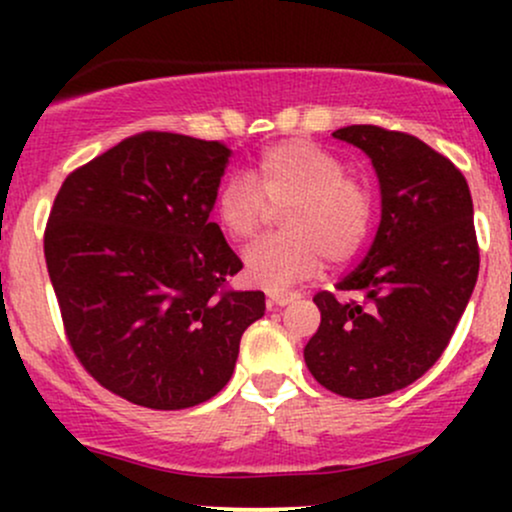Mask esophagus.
Wrapping results in <instances>:
<instances>
[{
    "mask_svg": "<svg viewBox=\"0 0 512 512\" xmlns=\"http://www.w3.org/2000/svg\"><path fill=\"white\" fill-rule=\"evenodd\" d=\"M291 301V293L289 291H284V289H272V291H267V303H269V308H272V305H286Z\"/></svg>",
    "mask_w": 512,
    "mask_h": 512,
    "instance_id": "1",
    "label": "esophagus"
}]
</instances>
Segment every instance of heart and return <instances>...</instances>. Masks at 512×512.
<instances>
[{
    "label": "heart",
    "mask_w": 512,
    "mask_h": 512,
    "mask_svg": "<svg viewBox=\"0 0 512 512\" xmlns=\"http://www.w3.org/2000/svg\"><path fill=\"white\" fill-rule=\"evenodd\" d=\"M214 209L223 231L238 240L255 238L272 211L284 209L286 233L250 245L243 255L250 281L284 289L315 274L322 257L334 267L356 257L370 231L373 197L330 151L289 139L262 151L255 180L248 175L223 180Z\"/></svg>",
    "instance_id": "obj_1"
}]
</instances>
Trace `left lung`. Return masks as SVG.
Instances as JSON below:
<instances>
[{"instance_id":"obj_1","label":"left lung","mask_w":512,"mask_h":512,"mask_svg":"<svg viewBox=\"0 0 512 512\" xmlns=\"http://www.w3.org/2000/svg\"><path fill=\"white\" fill-rule=\"evenodd\" d=\"M334 137L358 146L380 180L383 216L363 262L337 291L315 293L320 327L303 356L313 378L351 399L383 397L443 356L479 274L469 185L436 149L378 125Z\"/></svg>"}]
</instances>
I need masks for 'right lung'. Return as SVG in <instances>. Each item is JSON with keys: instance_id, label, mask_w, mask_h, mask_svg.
I'll list each match as a JSON object with an SVG mask.
<instances>
[{"instance_id": "obj_1", "label": "right lung", "mask_w": 512, "mask_h": 512, "mask_svg": "<svg viewBox=\"0 0 512 512\" xmlns=\"http://www.w3.org/2000/svg\"><path fill=\"white\" fill-rule=\"evenodd\" d=\"M223 142L142 132L72 170L45 226L67 342L127 402L187 409L226 387L262 291H233L243 262L209 219Z\"/></svg>"}]
</instances>
